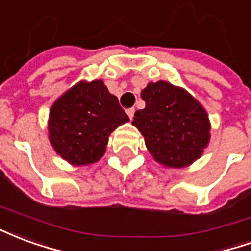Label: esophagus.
Returning a JSON list of instances; mask_svg holds the SVG:
<instances>
[{
    "label": "esophagus",
    "instance_id": "34e87169",
    "mask_svg": "<svg viewBox=\"0 0 251 251\" xmlns=\"http://www.w3.org/2000/svg\"><path fill=\"white\" fill-rule=\"evenodd\" d=\"M126 113H127V115H129V118H133V115H134V109L133 107H130V109H127L126 110Z\"/></svg>",
    "mask_w": 251,
    "mask_h": 251
}]
</instances>
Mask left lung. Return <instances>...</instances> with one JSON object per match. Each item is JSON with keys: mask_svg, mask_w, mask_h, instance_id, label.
I'll list each match as a JSON object with an SVG mask.
<instances>
[{"mask_svg": "<svg viewBox=\"0 0 251 251\" xmlns=\"http://www.w3.org/2000/svg\"><path fill=\"white\" fill-rule=\"evenodd\" d=\"M145 109L137 110L133 125L145 137L158 163L181 168L200 157L210 140V122L201 104L171 83H149L142 90Z\"/></svg>", "mask_w": 251, "mask_h": 251, "instance_id": "1", "label": "left lung"}]
</instances>
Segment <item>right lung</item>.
<instances>
[{"label":"right lung","instance_id":"right-lung-1","mask_svg":"<svg viewBox=\"0 0 251 251\" xmlns=\"http://www.w3.org/2000/svg\"><path fill=\"white\" fill-rule=\"evenodd\" d=\"M129 117L102 80L80 82L57 99L50 111V141L74 165L103 156L109 136Z\"/></svg>","mask_w":251,"mask_h":251}]
</instances>
